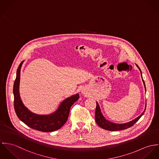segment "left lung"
I'll return each mask as SVG.
<instances>
[{
  "mask_svg": "<svg viewBox=\"0 0 159 159\" xmlns=\"http://www.w3.org/2000/svg\"><path fill=\"white\" fill-rule=\"evenodd\" d=\"M137 66L139 68V69L140 70V71L141 72V77H142V73H141V70L140 69V68L138 66V65H137ZM142 80L143 82L144 83V86L146 90V87H145V84L144 82L143 79L142 77ZM146 108L144 109V111L143 112V113L141 115H140L139 117H137V118H135V120H134L132 121H130L129 123L124 124H116L113 123L112 122H110L108 120H106V118L104 117V116L102 115L99 106L98 104V102H96V111H95V120H96V122L97 124L100 126L101 128L106 129L107 130H110V131H117V130H124L126 129H128L130 127H132L133 125H134L141 118L142 115L144 114V111H145Z\"/></svg>",
  "mask_w": 159,
  "mask_h": 159,
  "instance_id": "1",
  "label": "left lung"
}]
</instances>
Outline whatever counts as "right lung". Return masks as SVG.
<instances>
[{
    "label": "right lung",
    "instance_id": "1",
    "mask_svg": "<svg viewBox=\"0 0 159 159\" xmlns=\"http://www.w3.org/2000/svg\"><path fill=\"white\" fill-rule=\"evenodd\" d=\"M23 62L24 61L18 66L13 85L14 107L18 118L30 128L41 132H53L60 129L68 118L71 106L79 99V94L64 100L57 110L51 115H40L31 112L23 104L19 92L20 68Z\"/></svg>",
    "mask_w": 159,
    "mask_h": 159
}]
</instances>
